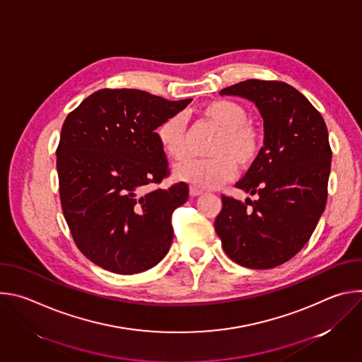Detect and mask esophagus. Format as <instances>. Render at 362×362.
Listing matches in <instances>:
<instances>
[{
  "instance_id": "obj_1",
  "label": "esophagus",
  "mask_w": 362,
  "mask_h": 362,
  "mask_svg": "<svg viewBox=\"0 0 362 362\" xmlns=\"http://www.w3.org/2000/svg\"><path fill=\"white\" fill-rule=\"evenodd\" d=\"M203 192L202 190H199V189H196V187H190V196H200Z\"/></svg>"
}]
</instances>
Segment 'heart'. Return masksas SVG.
Returning <instances> with one entry per match:
<instances>
[{
	"mask_svg": "<svg viewBox=\"0 0 362 362\" xmlns=\"http://www.w3.org/2000/svg\"><path fill=\"white\" fill-rule=\"evenodd\" d=\"M203 116L222 132L211 147L212 158L187 159L175 168V177L197 189H215L232 180L236 166L250 168L259 156L261 134L249 124V110L240 103L221 98L203 107ZM158 140L166 156L175 162L187 154L186 129L182 116H170L156 130Z\"/></svg>",
	"mask_w": 362,
	"mask_h": 362,
	"instance_id": "b5f03b06",
	"label": "heart"
}]
</instances>
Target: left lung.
Listing matches in <instances>:
<instances>
[{
  "instance_id": "1",
  "label": "left lung",
  "mask_w": 362,
  "mask_h": 362,
  "mask_svg": "<svg viewBox=\"0 0 362 362\" xmlns=\"http://www.w3.org/2000/svg\"><path fill=\"white\" fill-rule=\"evenodd\" d=\"M255 103L264 119V147L236 187L245 203L222 196L215 229L230 259L271 269L293 257L325 211L332 151L321 113L284 81L246 80L221 90Z\"/></svg>"
}]
</instances>
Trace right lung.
Masks as SVG:
<instances>
[{
	"instance_id": "obj_1",
	"label": "right lung",
	"mask_w": 362,
	"mask_h": 362,
	"mask_svg": "<svg viewBox=\"0 0 362 362\" xmlns=\"http://www.w3.org/2000/svg\"><path fill=\"white\" fill-rule=\"evenodd\" d=\"M190 101L101 88L64 120L56 151L62 208L77 247L100 268L139 274L169 252L172 214L189 187L150 189L169 176L154 130Z\"/></svg>"
}]
</instances>
